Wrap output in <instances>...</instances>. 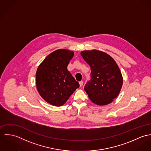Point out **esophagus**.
<instances>
[{
  "label": "esophagus",
  "instance_id": "34e87169",
  "mask_svg": "<svg viewBox=\"0 0 151 151\" xmlns=\"http://www.w3.org/2000/svg\"><path fill=\"white\" fill-rule=\"evenodd\" d=\"M83 81H81V82H79V85H80V87H82V86H83Z\"/></svg>",
  "mask_w": 151,
  "mask_h": 151
}]
</instances>
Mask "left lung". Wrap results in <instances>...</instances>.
Listing matches in <instances>:
<instances>
[{"mask_svg":"<svg viewBox=\"0 0 151 151\" xmlns=\"http://www.w3.org/2000/svg\"><path fill=\"white\" fill-rule=\"evenodd\" d=\"M81 54L91 68V79L84 86L90 100L99 105L110 104L117 97L123 84L117 64L101 51H83Z\"/></svg>","mask_w":151,"mask_h":151,"instance_id":"8db88e82","label":"left lung"}]
</instances>
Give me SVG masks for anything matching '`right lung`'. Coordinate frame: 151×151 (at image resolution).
I'll return each instance as SVG.
<instances>
[{
	"label": "right lung",
	"instance_id": "add662e5",
	"mask_svg": "<svg viewBox=\"0 0 151 151\" xmlns=\"http://www.w3.org/2000/svg\"><path fill=\"white\" fill-rule=\"evenodd\" d=\"M73 51L59 49L49 54L36 73V84L40 96L52 105H64L79 87V84L68 70Z\"/></svg>",
	"mask_w": 151,
	"mask_h": 151
}]
</instances>
